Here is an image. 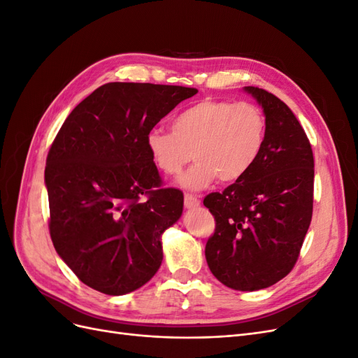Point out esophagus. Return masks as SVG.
Instances as JSON below:
<instances>
[{"label":"esophagus","mask_w":358,"mask_h":358,"mask_svg":"<svg viewBox=\"0 0 358 358\" xmlns=\"http://www.w3.org/2000/svg\"><path fill=\"white\" fill-rule=\"evenodd\" d=\"M185 208L187 209H194V208H197V206H200V200L196 197V196H192V194H185Z\"/></svg>","instance_id":"34e87169"}]
</instances>
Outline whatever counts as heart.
<instances>
[{"label":"heart","instance_id":"1","mask_svg":"<svg viewBox=\"0 0 358 358\" xmlns=\"http://www.w3.org/2000/svg\"><path fill=\"white\" fill-rule=\"evenodd\" d=\"M266 134L267 121L258 106L206 99L173 119L171 133L152 129L146 148L164 175H178L196 159L180 185L201 189L215 178L221 183L242 179L262 154Z\"/></svg>","mask_w":358,"mask_h":358}]
</instances>
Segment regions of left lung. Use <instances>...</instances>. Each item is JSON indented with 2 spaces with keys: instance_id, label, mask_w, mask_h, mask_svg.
<instances>
[{
  "instance_id": "8db88e82",
  "label": "left lung",
  "mask_w": 358,
  "mask_h": 358,
  "mask_svg": "<svg viewBox=\"0 0 358 358\" xmlns=\"http://www.w3.org/2000/svg\"><path fill=\"white\" fill-rule=\"evenodd\" d=\"M263 106L267 134L254 167L203 204L215 218L206 243L210 272L239 291L263 289L296 266L313 209V154L289 107L266 90L246 86Z\"/></svg>"
}]
</instances>
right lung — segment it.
<instances>
[{
  "mask_svg": "<svg viewBox=\"0 0 358 358\" xmlns=\"http://www.w3.org/2000/svg\"><path fill=\"white\" fill-rule=\"evenodd\" d=\"M196 94L187 86L110 82L59 128L45 170L49 233L85 285L121 296L157 273L159 237L180 218L183 194L162 188L146 136Z\"/></svg>",
  "mask_w": 358,
  "mask_h": 358,
  "instance_id": "obj_1",
  "label": "right lung"
}]
</instances>
